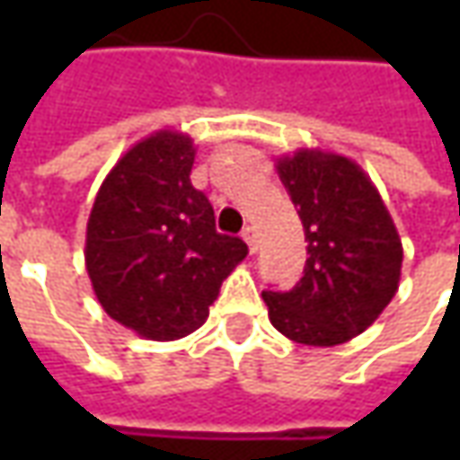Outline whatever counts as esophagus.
Returning <instances> with one entry per match:
<instances>
[{
	"mask_svg": "<svg viewBox=\"0 0 460 460\" xmlns=\"http://www.w3.org/2000/svg\"><path fill=\"white\" fill-rule=\"evenodd\" d=\"M243 240L248 243V251H251V253H256L258 240H256V230H253V227H245V230H243Z\"/></svg>",
	"mask_w": 460,
	"mask_h": 460,
	"instance_id": "1",
	"label": "esophagus"
}]
</instances>
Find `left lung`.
I'll return each mask as SVG.
<instances>
[{
	"label": "left lung",
	"instance_id": "8db88e82",
	"mask_svg": "<svg viewBox=\"0 0 460 460\" xmlns=\"http://www.w3.org/2000/svg\"><path fill=\"white\" fill-rule=\"evenodd\" d=\"M305 227L307 263L289 292H263L271 325L302 345L361 335L399 289L402 240L379 189L358 164L302 148L276 158Z\"/></svg>",
	"mask_w": 460,
	"mask_h": 460
}]
</instances>
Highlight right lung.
<instances>
[{
  "label": "right lung",
  "instance_id": "1",
  "mask_svg": "<svg viewBox=\"0 0 460 460\" xmlns=\"http://www.w3.org/2000/svg\"><path fill=\"white\" fill-rule=\"evenodd\" d=\"M194 140L143 137L107 173L86 222V271L104 312L148 341L204 325L222 281L248 256L215 230V209L191 186Z\"/></svg>",
  "mask_w": 460,
  "mask_h": 460
}]
</instances>
